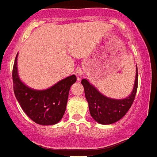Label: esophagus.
<instances>
[{
	"instance_id": "obj_1",
	"label": "esophagus",
	"mask_w": 157,
	"mask_h": 157,
	"mask_svg": "<svg viewBox=\"0 0 157 157\" xmlns=\"http://www.w3.org/2000/svg\"><path fill=\"white\" fill-rule=\"evenodd\" d=\"M75 74L76 77H77L78 81H80V80L82 79V75H83V71H82L80 68H78V69H76L75 71Z\"/></svg>"
}]
</instances>
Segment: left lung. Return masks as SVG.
<instances>
[{"label": "left lung", "instance_id": "1", "mask_svg": "<svg viewBox=\"0 0 157 157\" xmlns=\"http://www.w3.org/2000/svg\"><path fill=\"white\" fill-rule=\"evenodd\" d=\"M81 83L84 87L85 96L91 117L100 124L107 125L114 124L126 115L134 101L138 86L137 66L133 90L130 95L124 99H116L105 96L85 78L82 80Z\"/></svg>", "mask_w": 157, "mask_h": 157}]
</instances>
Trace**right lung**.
<instances>
[{"label": "right lung", "mask_w": 157, "mask_h": 157, "mask_svg": "<svg viewBox=\"0 0 157 157\" xmlns=\"http://www.w3.org/2000/svg\"><path fill=\"white\" fill-rule=\"evenodd\" d=\"M17 54L13 69V91L24 112L37 124H58L66 111L71 86L76 82L75 75L58 82L46 90H35L21 80L17 71Z\"/></svg>", "instance_id": "1"}]
</instances>
